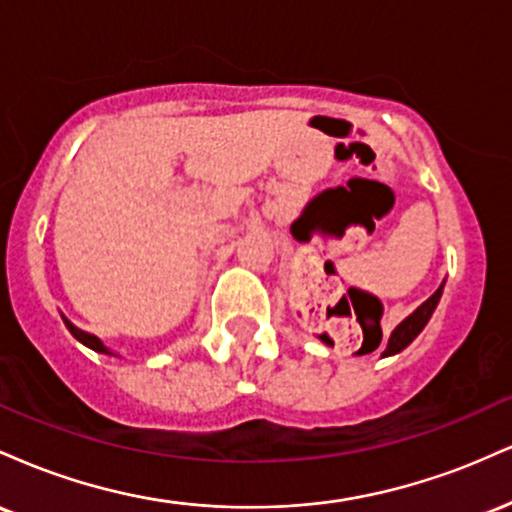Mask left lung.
<instances>
[{"label":"left lung","instance_id":"left-lung-1","mask_svg":"<svg viewBox=\"0 0 512 512\" xmlns=\"http://www.w3.org/2000/svg\"><path fill=\"white\" fill-rule=\"evenodd\" d=\"M443 286H445V281L438 286L436 293H433L431 298H426V301L421 303L419 308L414 310V313L404 317V320L399 322L395 330H392L390 339H387V346H385L383 356H395V354H399V351L407 349V346H409L411 342H414L416 337H419L421 330H424V327L428 325V320H431L433 310L438 308L440 296H443ZM380 339H383V332H380Z\"/></svg>","mask_w":512,"mask_h":512}]
</instances>
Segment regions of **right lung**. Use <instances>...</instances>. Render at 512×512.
<instances>
[{"instance_id":"1","label":"right lung","mask_w":512,"mask_h":512,"mask_svg":"<svg viewBox=\"0 0 512 512\" xmlns=\"http://www.w3.org/2000/svg\"><path fill=\"white\" fill-rule=\"evenodd\" d=\"M62 320H64V325H67V330L72 332V337L76 339V342H81L84 346H88V349H93V351H98V354H108V356H117L113 349H108V346H105L101 339L96 337V334H88V332H84V330H79V327L76 325H72V322L67 320V317L62 315Z\"/></svg>"}]
</instances>
